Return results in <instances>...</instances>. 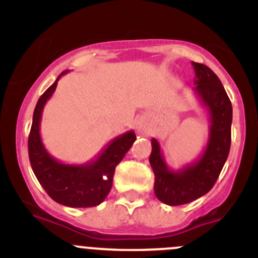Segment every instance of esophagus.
Returning <instances> with one entry per match:
<instances>
[{"label":"esophagus","mask_w":258,"mask_h":258,"mask_svg":"<svg viewBox=\"0 0 258 258\" xmlns=\"http://www.w3.org/2000/svg\"><path fill=\"white\" fill-rule=\"evenodd\" d=\"M136 128L140 134H148L150 132V122L146 117H141V118L137 119Z\"/></svg>","instance_id":"1"}]
</instances>
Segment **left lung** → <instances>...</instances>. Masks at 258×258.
<instances>
[{
	"label": "left lung",
	"mask_w": 258,
	"mask_h": 258,
	"mask_svg": "<svg viewBox=\"0 0 258 258\" xmlns=\"http://www.w3.org/2000/svg\"><path fill=\"white\" fill-rule=\"evenodd\" d=\"M195 95L210 116L209 140L201 156L175 171L163 158L157 140H151L150 165L155 173V195L168 206H179L206 195L217 181L231 146L232 105L220 79L202 63L192 62Z\"/></svg>",
	"instance_id": "8db88e82"
}]
</instances>
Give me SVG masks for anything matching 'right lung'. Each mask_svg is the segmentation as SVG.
I'll use <instances>...</instances> for the list:
<instances>
[{"instance_id":"1","label":"right lung","mask_w":258,"mask_h":258,"mask_svg":"<svg viewBox=\"0 0 258 258\" xmlns=\"http://www.w3.org/2000/svg\"><path fill=\"white\" fill-rule=\"evenodd\" d=\"M67 72L69 70L57 77L53 85L45 91L36 105L28 137L31 167L43 189L57 204L69 207L98 206L105 201L111 191L114 168L134 145L136 135L132 130L119 135L93 160L82 165L59 162L49 155L40 134L42 111L46 102L53 95L58 80Z\"/></svg>"}]
</instances>
